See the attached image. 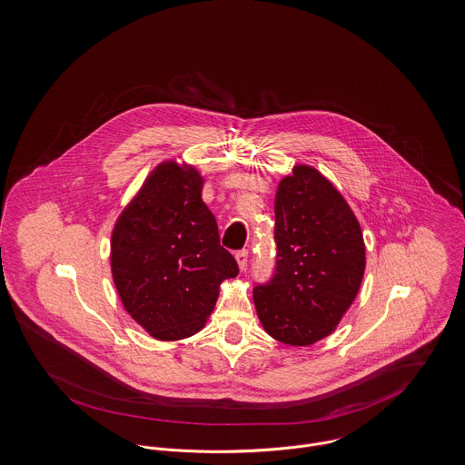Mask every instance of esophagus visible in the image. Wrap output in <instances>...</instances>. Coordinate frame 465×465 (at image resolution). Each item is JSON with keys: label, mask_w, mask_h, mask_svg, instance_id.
<instances>
[{"label": "esophagus", "mask_w": 465, "mask_h": 465, "mask_svg": "<svg viewBox=\"0 0 465 465\" xmlns=\"http://www.w3.org/2000/svg\"><path fill=\"white\" fill-rule=\"evenodd\" d=\"M235 258H237V263H239L241 271H244V269H246V263H248V250H239V252L235 253Z\"/></svg>", "instance_id": "34e87169"}]
</instances>
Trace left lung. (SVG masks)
I'll use <instances>...</instances> for the list:
<instances>
[{
    "label": "left lung",
    "mask_w": 465,
    "mask_h": 465,
    "mask_svg": "<svg viewBox=\"0 0 465 465\" xmlns=\"http://www.w3.org/2000/svg\"><path fill=\"white\" fill-rule=\"evenodd\" d=\"M276 263L253 302L263 330L291 346L330 335L361 289V224L339 191L313 167L296 165L274 198Z\"/></svg>",
    "instance_id": "1"
}]
</instances>
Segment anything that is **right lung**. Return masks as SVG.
<instances>
[{"instance_id":"add662e5","label":"right lung","mask_w":465,"mask_h":465,"mask_svg":"<svg viewBox=\"0 0 465 465\" xmlns=\"http://www.w3.org/2000/svg\"><path fill=\"white\" fill-rule=\"evenodd\" d=\"M194 167L163 162L150 174L112 232V276L126 312L158 341L200 331L219 283L239 274L221 246Z\"/></svg>"}]
</instances>
